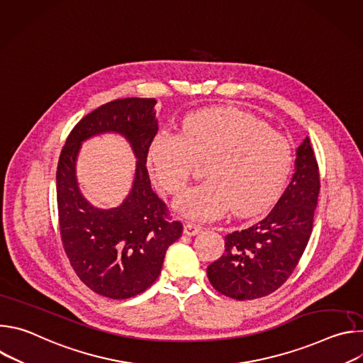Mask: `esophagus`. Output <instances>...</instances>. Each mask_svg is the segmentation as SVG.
<instances>
[{
    "mask_svg": "<svg viewBox=\"0 0 363 363\" xmlns=\"http://www.w3.org/2000/svg\"><path fill=\"white\" fill-rule=\"evenodd\" d=\"M202 227L198 225V224H194V223H185L184 225V234L186 235H196L198 233H201Z\"/></svg>",
    "mask_w": 363,
    "mask_h": 363,
    "instance_id": "1",
    "label": "esophagus"
}]
</instances>
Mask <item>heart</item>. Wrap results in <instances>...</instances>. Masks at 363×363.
Wrapping results in <instances>:
<instances>
[{"instance_id":"b5f03b06","label":"heart","mask_w":363,"mask_h":363,"mask_svg":"<svg viewBox=\"0 0 363 363\" xmlns=\"http://www.w3.org/2000/svg\"><path fill=\"white\" fill-rule=\"evenodd\" d=\"M208 158L206 179L175 201V210L210 221L233 210L238 217L266 211L283 192L293 168L290 142L255 116L234 108H210L188 115L181 133L161 132L147 152L158 184L178 194L196 160Z\"/></svg>"}]
</instances>
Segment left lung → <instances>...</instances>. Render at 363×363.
Masks as SVG:
<instances>
[{
	"instance_id": "left-lung-1",
	"label": "left lung",
	"mask_w": 363,
	"mask_h": 363,
	"mask_svg": "<svg viewBox=\"0 0 363 363\" xmlns=\"http://www.w3.org/2000/svg\"><path fill=\"white\" fill-rule=\"evenodd\" d=\"M291 182L260 223L225 235V252L206 269L213 287L235 300L276 291L294 272L313 230L320 191L310 139L297 147Z\"/></svg>"
}]
</instances>
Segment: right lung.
<instances>
[{
  "label": "right lung",
  "instance_id": "right-lung-1",
  "mask_svg": "<svg viewBox=\"0 0 363 363\" xmlns=\"http://www.w3.org/2000/svg\"><path fill=\"white\" fill-rule=\"evenodd\" d=\"M157 100L126 97L86 115L70 132L57 165L60 234L69 262L94 293L115 300L145 291L161 274L168 247L182 234L165 202L152 191L146 158L158 132ZM101 133H118L137 162L133 189L115 209H96L82 195L75 177L81 143Z\"/></svg>",
  "mask_w": 363,
  "mask_h": 363
}]
</instances>
